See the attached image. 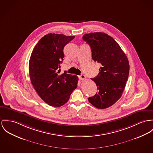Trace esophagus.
<instances>
[{"label": "esophagus", "instance_id": "1", "mask_svg": "<svg viewBox=\"0 0 153 153\" xmlns=\"http://www.w3.org/2000/svg\"><path fill=\"white\" fill-rule=\"evenodd\" d=\"M85 76L84 75V74H82V75H80V76H79V79H80V80H84V79H85Z\"/></svg>", "mask_w": 153, "mask_h": 153}]
</instances>
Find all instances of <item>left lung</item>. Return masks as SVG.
I'll return each instance as SVG.
<instances>
[{"label": "left lung", "mask_w": 153, "mask_h": 153, "mask_svg": "<svg viewBox=\"0 0 153 153\" xmlns=\"http://www.w3.org/2000/svg\"><path fill=\"white\" fill-rule=\"evenodd\" d=\"M82 39L91 48L92 58L101 65L97 76L91 79L98 90L89 102L95 107L105 109L121 97L129 74V60L119 45L104 33L83 35Z\"/></svg>", "instance_id": "left-lung-1"}]
</instances>
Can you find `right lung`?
<instances>
[{
  "label": "right lung",
  "mask_w": 153,
  "mask_h": 153,
  "mask_svg": "<svg viewBox=\"0 0 153 153\" xmlns=\"http://www.w3.org/2000/svg\"><path fill=\"white\" fill-rule=\"evenodd\" d=\"M74 36L49 33L34 48L29 61V74L35 91L49 105L59 107L66 104L77 88L78 77L60 74L63 60V48Z\"/></svg>",
  "instance_id": "obj_1"
}]
</instances>
